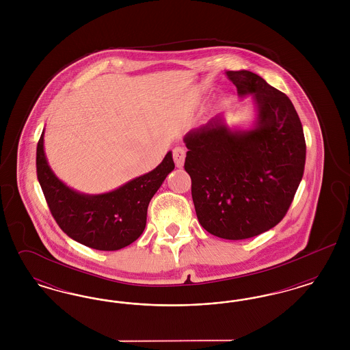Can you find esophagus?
Wrapping results in <instances>:
<instances>
[{
	"label": "esophagus",
	"instance_id": "esophagus-1",
	"mask_svg": "<svg viewBox=\"0 0 350 350\" xmlns=\"http://www.w3.org/2000/svg\"><path fill=\"white\" fill-rule=\"evenodd\" d=\"M186 157V150L183 147H176L173 150V160L177 167H183Z\"/></svg>",
	"mask_w": 350,
	"mask_h": 350
}]
</instances>
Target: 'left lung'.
Returning a JSON list of instances; mask_svg holds the SVG:
<instances>
[{
    "label": "left lung",
    "mask_w": 350,
    "mask_h": 350,
    "mask_svg": "<svg viewBox=\"0 0 350 350\" xmlns=\"http://www.w3.org/2000/svg\"><path fill=\"white\" fill-rule=\"evenodd\" d=\"M240 97L252 94L253 129H228L215 117L185 136V170L200 226L243 240L267 232L286 215L299 186L306 140L290 98L250 70H228Z\"/></svg>",
    "instance_id": "1"
}]
</instances>
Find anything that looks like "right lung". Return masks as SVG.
<instances>
[{"instance_id":"add662e5","label":"right lung","mask_w":350,"mask_h":350,"mask_svg":"<svg viewBox=\"0 0 350 350\" xmlns=\"http://www.w3.org/2000/svg\"><path fill=\"white\" fill-rule=\"evenodd\" d=\"M43 133L36 147V174L51 214L77 243L98 250L130 245L146 228L152 197L174 169L172 152L150 173L105 194H81L62 183L47 163Z\"/></svg>"}]
</instances>
